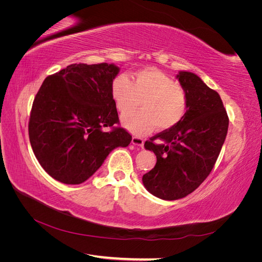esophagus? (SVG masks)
<instances>
[{
	"mask_svg": "<svg viewBox=\"0 0 262 262\" xmlns=\"http://www.w3.org/2000/svg\"><path fill=\"white\" fill-rule=\"evenodd\" d=\"M132 144L134 145H138L140 147H143L144 145V140L142 138H139V137H133L132 138Z\"/></svg>",
	"mask_w": 262,
	"mask_h": 262,
	"instance_id": "1",
	"label": "esophagus"
}]
</instances>
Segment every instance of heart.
<instances>
[{"mask_svg": "<svg viewBox=\"0 0 262 262\" xmlns=\"http://www.w3.org/2000/svg\"><path fill=\"white\" fill-rule=\"evenodd\" d=\"M112 95L117 109L127 114L138 106L139 113L124 115L122 125L136 136H145L155 126L167 130L184 118L188 100L185 90L172 77L157 69H146L134 75L133 82L126 75H119L112 85Z\"/></svg>", "mask_w": 262, "mask_h": 262, "instance_id": "heart-1", "label": "heart"}]
</instances>
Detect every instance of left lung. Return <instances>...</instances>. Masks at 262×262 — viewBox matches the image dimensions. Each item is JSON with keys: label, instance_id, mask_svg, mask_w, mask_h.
Returning <instances> with one entry per match:
<instances>
[{"label": "left lung", "instance_id": "left-lung-1", "mask_svg": "<svg viewBox=\"0 0 262 262\" xmlns=\"http://www.w3.org/2000/svg\"><path fill=\"white\" fill-rule=\"evenodd\" d=\"M176 77L187 95V112L175 126L145 142L157 162L142 178L148 192L169 201L191 193L209 176L228 129L226 110L215 91L194 73L180 71Z\"/></svg>", "mask_w": 262, "mask_h": 262}]
</instances>
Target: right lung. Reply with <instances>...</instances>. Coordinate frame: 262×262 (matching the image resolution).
I'll list each match as a JSON object with an SVG mask.
<instances>
[{"label": "right lung", "instance_id": "right-lung-1", "mask_svg": "<svg viewBox=\"0 0 262 262\" xmlns=\"http://www.w3.org/2000/svg\"><path fill=\"white\" fill-rule=\"evenodd\" d=\"M115 64H71L48 76L31 107L30 145L41 167L67 185L93 176L116 147L132 140L119 123L112 85ZM112 126V132L104 128Z\"/></svg>", "mask_w": 262, "mask_h": 262}]
</instances>
